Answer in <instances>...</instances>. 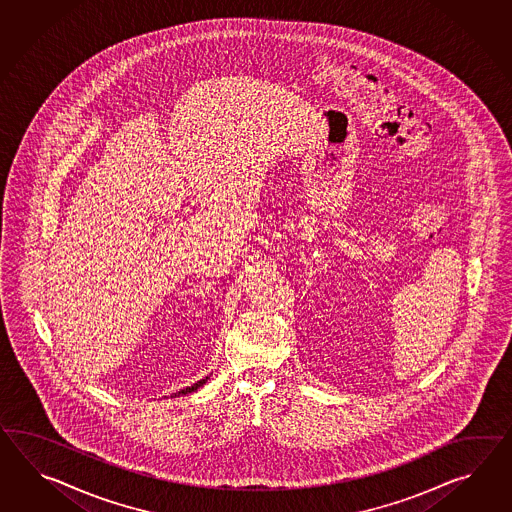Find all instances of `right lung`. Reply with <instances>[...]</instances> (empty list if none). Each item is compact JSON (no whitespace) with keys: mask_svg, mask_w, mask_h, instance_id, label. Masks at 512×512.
<instances>
[{"mask_svg":"<svg viewBox=\"0 0 512 512\" xmlns=\"http://www.w3.org/2000/svg\"><path fill=\"white\" fill-rule=\"evenodd\" d=\"M207 379H209V377H205V379H201V381H198V383H194L192 387H187L183 388V390H179V392H177L175 396H187V394H192V392H196V390H198V388H200L201 385H203V383L207 381Z\"/></svg>","mask_w":512,"mask_h":512,"instance_id":"obj_1","label":"right lung"}]
</instances>
